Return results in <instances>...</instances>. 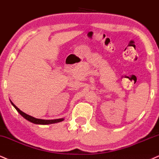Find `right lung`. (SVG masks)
Masks as SVG:
<instances>
[{"label":"right lung","instance_id":"1","mask_svg":"<svg viewBox=\"0 0 159 159\" xmlns=\"http://www.w3.org/2000/svg\"><path fill=\"white\" fill-rule=\"evenodd\" d=\"M11 105H13L14 107H15V109L17 110V111L20 114L23 118H25L26 120H28L29 121H31V122L34 123V124H36V125H50V124H54V123H57V122H60V121H62L64 120V119H52V120H46V119H36L34 118V117L32 116H29L28 114H26V113H23V111H21L20 110L18 107H17L16 105H15L13 104V102L11 101Z\"/></svg>","mask_w":159,"mask_h":159}]
</instances>
